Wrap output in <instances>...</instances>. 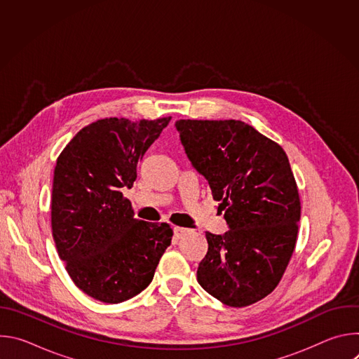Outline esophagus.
I'll list each match as a JSON object with an SVG mask.
<instances>
[{
  "mask_svg": "<svg viewBox=\"0 0 359 359\" xmlns=\"http://www.w3.org/2000/svg\"><path fill=\"white\" fill-rule=\"evenodd\" d=\"M173 231H175V236L177 238H182V237H184V236H187L190 233L189 229H183V227H175Z\"/></svg>",
  "mask_w": 359,
  "mask_h": 359,
  "instance_id": "esophagus-1",
  "label": "esophagus"
}]
</instances>
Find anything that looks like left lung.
Instances as JSON below:
<instances>
[{"mask_svg":"<svg viewBox=\"0 0 359 359\" xmlns=\"http://www.w3.org/2000/svg\"><path fill=\"white\" fill-rule=\"evenodd\" d=\"M175 126L229 226L224 234L206 233L197 281L229 306L257 302L280 283L297 241L301 206L285 151L241 121L180 119Z\"/></svg>","mask_w":359,"mask_h":359,"instance_id":"1","label":"left lung"}]
</instances>
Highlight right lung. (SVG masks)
I'll return each mask as SVG.
<instances>
[{"instance_id": "obj_1", "label": "right lung", "mask_w": 359, "mask_h": 359, "mask_svg": "<svg viewBox=\"0 0 359 359\" xmlns=\"http://www.w3.org/2000/svg\"><path fill=\"white\" fill-rule=\"evenodd\" d=\"M170 122L107 118L81 129L57 161L53 236L65 269L89 297L123 302L153 280L173 230L135 219L121 189L133 186L144 151Z\"/></svg>"}]
</instances>
